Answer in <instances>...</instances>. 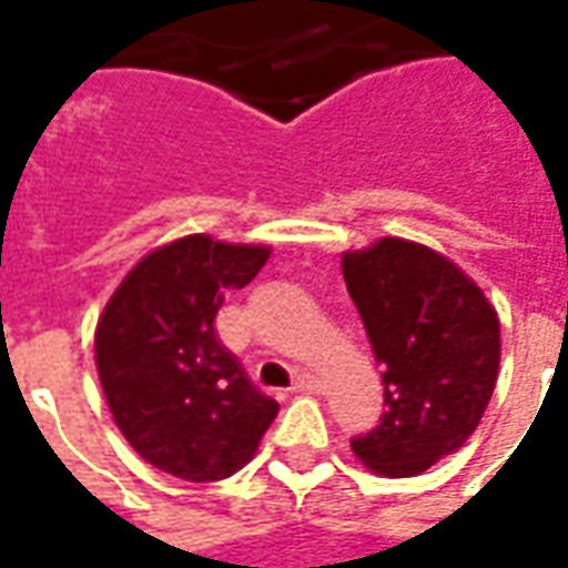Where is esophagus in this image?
Returning a JSON list of instances; mask_svg holds the SVG:
<instances>
[{"label":"esophagus","instance_id":"esophagus-1","mask_svg":"<svg viewBox=\"0 0 568 568\" xmlns=\"http://www.w3.org/2000/svg\"><path fill=\"white\" fill-rule=\"evenodd\" d=\"M292 389L295 393H304V395H313V393H320L322 389V383L316 381V377H310V374H301L295 383H292Z\"/></svg>","mask_w":568,"mask_h":568}]
</instances>
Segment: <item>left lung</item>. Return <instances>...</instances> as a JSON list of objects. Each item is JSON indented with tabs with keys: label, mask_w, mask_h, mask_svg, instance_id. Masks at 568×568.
Masks as SVG:
<instances>
[{
	"label": "left lung",
	"mask_w": 568,
	"mask_h": 568,
	"mask_svg": "<svg viewBox=\"0 0 568 568\" xmlns=\"http://www.w3.org/2000/svg\"><path fill=\"white\" fill-rule=\"evenodd\" d=\"M346 292L383 368L377 428L353 438L371 471H426L475 432L499 377V316L435 248L398 236L346 252Z\"/></svg>",
	"instance_id": "8db88e82"
}]
</instances>
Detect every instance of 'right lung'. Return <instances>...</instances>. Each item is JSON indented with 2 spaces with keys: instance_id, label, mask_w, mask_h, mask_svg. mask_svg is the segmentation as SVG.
I'll return each mask as SVG.
<instances>
[{
  "instance_id": "right-lung-1",
  "label": "right lung",
  "mask_w": 568,
  "mask_h": 568,
  "mask_svg": "<svg viewBox=\"0 0 568 568\" xmlns=\"http://www.w3.org/2000/svg\"><path fill=\"white\" fill-rule=\"evenodd\" d=\"M267 258V246L182 236L145 255L97 322L109 410L130 447L166 475L231 477L280 410L215 332L224 295L252 283Z\"/></svg>"
}]
</instances>
